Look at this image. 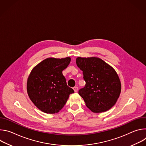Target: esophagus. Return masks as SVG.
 I'll return each instance as SVG.
<instances>
[{
  "instance_id": "esophagus-1",
  "label": "esophagus",
  "mask_w": 146,
  "mask_h": 146,
  "mask_svg": "<svg viewBox=\"0 0 146 146\" xmlns=\"http://www.w3.org/2000/svg\"><path fill=\"white\" fill-rule=\"evenodd\" d=\"M73 90H74V91L75 92H77V91H78V88L77 87H74L73 88Z\"/></svg>"
}]
</instances>
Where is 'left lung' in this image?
Instances as JSON below:
<instances>
[{"label": "left lung", "instance_id": "left-lung-1", "mask_svg": "<svg viewBox=\"0 0 146 146\" xmlns=\"http://www.w3.org/2000/svg\"><path fill=\"white\" fill-rule=\"evenodd\" d=\"M76 64L82 71L85 87L78 91L87 107L94 113L105 112L117 101L121 90L115 70L96 57L76 59Z\"/></svg>", "mask_w": 146, "mask_h": 146}]
</instances>
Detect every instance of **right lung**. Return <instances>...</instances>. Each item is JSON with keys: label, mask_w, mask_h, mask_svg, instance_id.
Returning a JSON list of instances; mask_svg holds the SVG:
<instances>
[{"label": "right lung", "mask_w": 146, "mask_h": 146, "mask_svg": "<svg viewBox=\"0 0 146 146\" xmlns=\"http://www.w3.org/2000/svg\"><path fill=\"white\" fill-rule=\"evenodd\" d=\"M71 59L47 58L31 71L27 81L28 96L34 105L47 114L59 111L74 90L68 86L62 71L69 65Z\"/></svg>", "instance_id": "obj_1"}]
</instances>
